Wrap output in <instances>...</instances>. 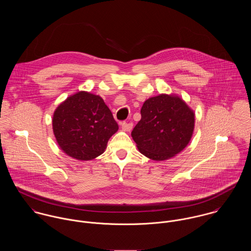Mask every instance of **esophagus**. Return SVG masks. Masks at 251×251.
<instances>
[{
  "label": "esophagus",
  "instance_id": "esophagus-1",
  "mask_svg": "<svg viewBox=\"0 0 251 251\" xmlns=\"http://www.w3.org/2000/svg\"><path fill=\"white\" fill-rule=\"evenodd\" d=\"M132 126H133V125L130 122H123L122 123V128L125 131H130L132 129Z\"/></svg>",
  "mask_w": 251,
  "mask_h": 251
}]
</instances>
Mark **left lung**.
Here are the masks:
<instances>
[{
  "label": "left lung",
  "instance_id": "left-lung-1",
  "mask_svg": "<svg viewBox=\"0 0 251 251\" xmlns=\"http://www.w3.org/2000/svg\"><path fill=\"white\" fill-rule=\"evenodd\" d=\"M194 113L178 97L159 95L144 102L131 136L140 152L165 160L181 151L192 136Z\"/></svg>",
  "mask_w": 251,
  "mask_h": 251
}]
</instances>
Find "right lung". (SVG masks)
<instances>
[{"label":"right lung","mask_w":251,"mask_h":251,"mask_svg":"<svg viewBox=\"0 0 251 251\" xmlns=\"http://www.w3.org/2000/svg\"><path fill=\"white\" fill-rule=\"evenodd\" d=\"M118 128L103 100L87 92L68 98L53 116V131L60 148L79 160L101 154Z\"/></svg>","instance_id":"obj_1"}]
</instances>
